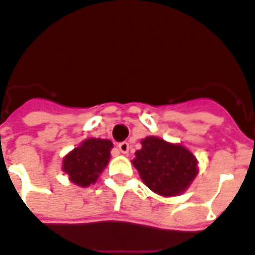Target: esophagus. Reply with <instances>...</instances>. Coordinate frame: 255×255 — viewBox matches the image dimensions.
<instances>
[{
    "label": "esophagus",
    "instance_id": "esophagus-1",
    "mask_svg": "<svg viewBox=\"0 0 255 255\" xmlns=\"http://www.w3.org/2000/svg\"><path fill=\"white\" fill-rule=\"evenodd\" d=\"M129 142H126V141H122V142L118 144V149H120L122 153H128V152H129Z\"/></svg>",
    "mask_w": 255,
    "mask_h": 255
}]
</instances>
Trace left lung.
<instances>
[{
    "instance_id": "1",
    "label": "left lung",
    "mask_w": 255,
    "mask_h": 255,
    "mask_svg": "<svg viewBox=\"0 0 255 255\" xmlns=\"http://www.w3.org/2000/svg\"><path fill=\"white\" fill-rule=\"evenodd\" d=\"M133 164L142 182L160 196H176L185 191L196 178L197 159L185 146L166 142L157 137L141 141Z\"/></svg>"
}]
</instances>
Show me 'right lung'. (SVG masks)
<instances>
[{
    "instance_id": "1",
    "label": "right lung",
    "mask_w": 255,
    "mask_h": 255,
    "mask_svg": "<svg viewBox=\"0 0 255 255\" xmlns=\"http://www.w3.org/2000/svg\"><path fill=\"white\" fill-rule=\"evenodd\" d=\"M113 142L102 138H88L74 148L64 159L62 168L70 181L81 187L95 183L110 159Z\"/></svg>"
}]
</instances>
